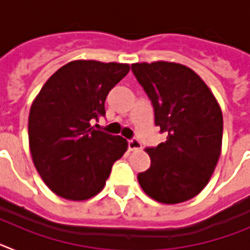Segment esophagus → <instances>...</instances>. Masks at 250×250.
Returning a JSON list of instances; mask_svg holds the SVG:
<instances>
[{"mask_svg": "<svg viewBox=\"0 0 250 250\" xmlns=\"http://www.w3.org/2000/svg\"><path fill=\"white\" fill-rule=\"evenodd\" d=\"M127 145H129L130 151H136V150L141 149V143L138 140V139H135V138L131 139V140H129Z\"/></svg>", "mask_w": 250, "mask_h": 250, "instance_id": "obj_1", "label": "esophagus"}]
</instances>
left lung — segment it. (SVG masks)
<instances>
[{"instance_id": "left-lung-1", "label": "left lung", "mask_w": 250, "mask_h": 250, "mask_svg": "<svg viewBox=\"0 0 250 250\" xmlns=\"http://www.w3.org/2000/svg\"><path fill=\"white\" fill-rule=\"evenodd\" d=\"M131 70L155 112L167 141L146 147L151 165L138 175L143 190L163 204L196 196L215 169L223 139V114L198 74L167 61L132 63Z\"/></svg>"}]
</instances>
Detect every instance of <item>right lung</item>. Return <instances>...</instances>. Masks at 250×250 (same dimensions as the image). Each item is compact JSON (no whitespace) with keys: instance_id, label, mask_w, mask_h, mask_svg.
Wrapping results in <instances>:
<instances>
[{"instance_id":"obj_1","label":"right lung","mask_w":250,"mask_h":250,"mask_svg":"<svg viewBox=\"0 0 250 250\" xmlns=\"http://www.w3.org/2000/svg\"><path fill=\"white\" fill-rule=\"evenodd\" d=\"M130 70L127 63L76 60L59 68L32 103L28 141L35 167L63 199L81 202L103 190L127 141L95 130L105 116L110 90Z\"/></svg>"}]
</instances>
